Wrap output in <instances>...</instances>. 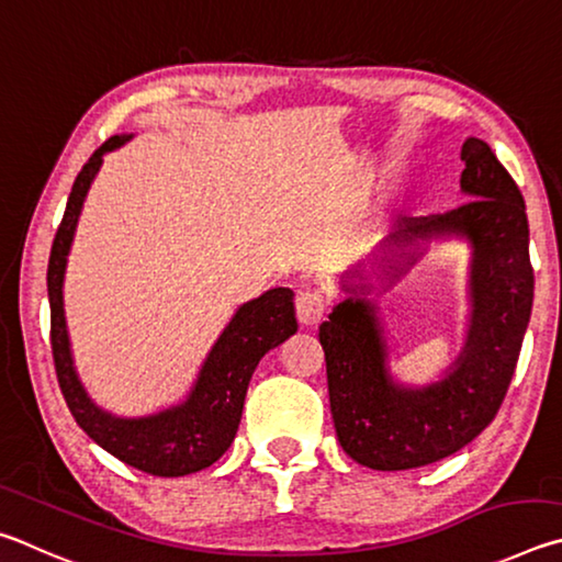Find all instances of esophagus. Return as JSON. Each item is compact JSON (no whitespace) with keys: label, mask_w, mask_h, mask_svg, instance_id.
Returning a JSON list of instances; mask_svg holds the SVG:
<instances>
[{"label":"esophagus","mask_w":562,"mask_h":562,"mask_svg":"<svg viewBox=\"0 0 562 562\" xmlns=\"http://www.w3.org/2000/svg\"><path fill=\"white\" fill-rule=\"evenodd\" d=\"M328 308V301L321 291H303L296 299V316L303 326H316Z\"/></svg>","instance_id":"1"}]
</instances>
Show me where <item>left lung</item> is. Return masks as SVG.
Wrapping results in <instances>:
<instances>
[{"mask_svg": "<svg viewBox=\"0 0 562 562\" xmlns=\"http://www.w3.org/2000/svg\"><path fill=\"white\" fill-rule=\"evenodd\" d=\"M461 160L469 202L405 220L370 261L385 291L417 263L425 244H469L467 338L445 378L405 385L392 375L385 323L368 299L372 283L362 263L340 276L346 299L321 323L336 435L342 451L368 469H417L467 447L496 417L516 372L533 308L526 202L484 140L467 137Z\"/></svg>", "mask_w": 562, "mask_h": 562, "instance_id": "obj_1", "label": "left lung"}]
</instances>
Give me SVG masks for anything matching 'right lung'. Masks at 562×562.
Here are the masks:
<instances>
[{"label":"right lung","mask_w":562,"mask_h":562,"mask_svg":"<svg viewBox=\"0 0 562 562\" xmlns=\"http://www.w3.org/2000/svg\"><path fill=\"white\" fill-rule=\"evenodd\" d=\"M133 135H113L88 157L68 194L61 226L48 256V306H52V350L58 387L88 437L108 454L153 476H187L212 467L232 447L241 422L244 397L259 360L299 330L291 289H269L241 303L220 338L206 352L196 380L182 402L143 417H121L98 407L78 380L71 338L64 313V279L78 216L88 190L103 165V155Z\"/></svg>","instance_id":"1"}]
</instances>
